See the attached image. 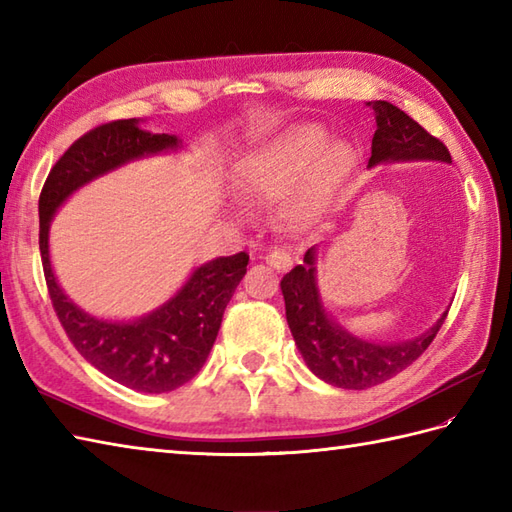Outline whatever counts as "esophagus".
Masks as SVG:
<instances>
[{
	"label": "esophagus",
	"mask_w": 512,
	"mask_h": 512,
	"mask_svg": "<svg viewBox=\"0 0 512 512\" xmlns=\"http://www.w3.org/2000/svg\"><path fill=\"white\" fill-rule=\"evenodd\" d=\"M264 259H266V264H268L270 268L279 270V273H286V270H290V268H292V259H290V255L286 253V250H281V248H275L273 253H268Z\"/></svg>",
	"instance_id": "1"
}]
</instances>
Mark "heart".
<instances>
[{"label":"heart","instance_id":"obj_1","mask_svg":"<svg viewBox=\"0 0 512 512\" xmlns=\"http://www.w3.org/2000/svg\"><path fill=\"white\" fill-rule=\"evenodd\" d=\"M356 154L341 140H330L321 125H292L264 145L246 151L231 171V184L246 200L286 195L281 217L292 228H306L328 211L350 182Z\"/></svg>","mask_w":512,"mask_h":512}]
</instances>
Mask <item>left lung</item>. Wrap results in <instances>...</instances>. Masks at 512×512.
Instances as JSON below:
<instances>
[{"label":"left lung","mask_w":512,"mask_h":512,"mask_svg":"<svg viewBox=\"0 0 512 512\" xmlns=\"http://www.w3.org/2000/svg\"><path fill=\"white\" fill-rule=\"evenodd\" d=\"M376 114V134L372 138V158L367 167L387 162L440 160L451 162L449 149L427 134L400 107L387 101L367 103ZM281 295L286 301V319L297 350L314 376L341 389H367L394 378L427 350L442 328L447 312L416 339L400 343H376L358 339L347 332L325 310L317 284V248H308L303 264L281 279Z\"/></svg>","instance_id":"obj_1"}]
</instances>
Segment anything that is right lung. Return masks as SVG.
Here are the masks:
<instances>
[{"label":"right lung","mask_w":512,"mask_h":512,"mask_svg":"<svg viewBox=\"0 0 512 512\" xmlns=\"http://www.w3.org/2000/svg\"><path fill=\"white\" fill-rule=\"evenodd\" d=\"M182 140L154 134L138 118L92 129L65 151L39 195V250L54 312L79 354L107 378L134 391L165 394L200 372L220 332L224 310L246 275L248 255L215 257L193 268L189 279L162 306L129 321L101 319L65 295L50 262V222L85 184L127 162L173 154Z\"/></svg>","instance_id":"add662e5"}]
</instances>
